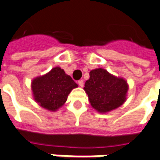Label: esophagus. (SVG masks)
Wrapping results in <instances>:
<instances>
[{"label":"esophagus","mask_w":160,"mask_h":160,"mask_svg":"<svg viewBox=\"0 0 160 160\" xmlns=\"http://www.w3.org/2000/svg\"><path fill=\"white\" fill-rule=\"evenodd\" d=\"M78 83L80 87H83V81H82V80H79L78 82Z\"/></svg>","instance_id":"34e87169"}]
</instances>
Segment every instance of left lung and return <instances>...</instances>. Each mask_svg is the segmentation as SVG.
Instances as JSON below:
<instances>
[{"instance_id":"1","label":"left lung","mask_w":160,"mask_h":160,"mask_svg":"<svg viewBox=\"0 0 160 160\" xmlns=\"http://www.w3.org/2000/svg\"><path fill=\"white\" fill-rule=\"evenodd\" d=\"M129 86L127 80L116 77L102 68L89 72L84 91L91 107L101 114H106L121 107L127 100Z\"/></svg>"}]
</instances>
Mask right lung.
I'll use <instances>...</instances> for the list:
<instances>
[{
    "instance_id": "right-lung-1",
    "label": "right lung",
    "mask_w": 160,
    "mask_h": 160,
    "mask_svg": "<svg viewBox=\"0 0 160 160\" xmlns=\"http://www.w3.org/2000/svg\"><path fill=\"white\" fill-rule=\"evenodd\" d=\"M78 85L58 66L46 74L32 79L31 82L33 99L46 110L55 112L67 101L71 90Z\"/></svg>"
}]
</instances>
